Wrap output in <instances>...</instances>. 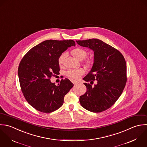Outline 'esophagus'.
I'll return each mask as SVG.
<instances>
[{"mask_svg":"<svg viewBox=\"0 0 147 147\" xmlns=\"http://www.w3.org/2000/svg\"><path fill=\"white\" fill-rule=\"evenodd\" d=\"M71 82H73V84L74 85H77V84H78L79 83L78 81H74V80H72Z\"/></svg>","mask_w":147,"mask_h":147,"instance_id":"34e87169","label":"esophagus"}]
</instances>
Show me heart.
<instances>
[{"instance_id": "heart-1", "label": "heart", "mask_w": 147, "mask_h": 147, "mask_svg": "<svg viewBox=\"0 0 147 147\" xmlns=\"http://www.w3.org/2000/svg\"><path fill=\"white\" fill-rule=\"evenodd\" d=\"M71 54L73 57L77 58L78 60H82L86 56L87 52L86 51L82 48H76L71 51ZM66 56V53H62L58 58V63L61 66L64 61V59ZM85 63L88 66H90L92 64L93 61L90 58H86L85 60ZM85 73V70L83 69H70L66 71V74L67 76L73 78V79H78L80 77Z\"/></svg>"}]
</instances>
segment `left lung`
I'll return each mask as SVG.
<instances>
[{"mask_svg":"<svg viewBox=\"0 0 147 147\" xmlns=\"http://www.w3.org/2000/svg\"><path fill=\"white\" fill-rule=\"evenodd\" d=\"M81 46L94 52V62L89 73L83 78L86 92L80 97L81 106L98 113L111 107L121 96L127 82V65L122 54L111 45L98 39L76 40Z\"/></svg>","mask_w":147,"mask_h":147,"instance_id":"left-lung-1","label":"left lung"}]
</instances>
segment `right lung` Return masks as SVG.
Masks as SVG:
<instances>
[{
  "mask_svg": "<svg viewBox=\"0 0 147 147\" xmlns=\"http://www.w3.org/2000/svg\"><path fill=\"white\" fill-rule=\"evenodd\" d=\"M73 40H46L31 49L21 60L18 77L21 90L28 103L38 111L50 113L59 109L65 96L74 85L67 78L58 85L50 79L59 71L58 58Z\"/></svg>",
  "mask_w": 147,
  "mask_h": 147,
  "instance_id": "add662e5",
  "label": "right lung"
}]
</instances>
